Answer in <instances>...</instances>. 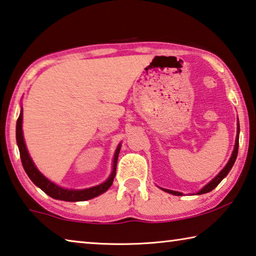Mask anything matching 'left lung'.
Segmentation results:
<instances>
[{"label": "left lung", "instance_id": "obj_1", "mask_svg": "<svg viewBox=\"0 0 256 256\" xmlns=\"http://www.w3.org/2000/svg\"><path fill=\"white\" fill-rule=\"evenodd\" d=\"M238 144H240V121H238L237 124V136H236V140H234V150L232 153V156H230L229 161L226 166L222 170L220 171L219 174H218L214 178H213L210 182L206 184L204 187L200 188V190L196 192L195 195H200V194H205V192H208L214 190V188L219 185L221 182V180H222L224 177H227V174H229V171L232 170V168L234 166V161H236V158H237V154H238ZM162 190H164L166 192H169V194H172L176 196H182V192H176V190H166V188H161Z\"/></svg>", "mask_w": 256, "mask_h": 256}]
</instances>
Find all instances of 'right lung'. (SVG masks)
I'll list each match as a JSON object with an SVG mask.
<instances>
[{
    "label": "right lung",
    "mask_w": 256,
    "mask_h": 256,
    "mask_svg": "<svg viewBox=\"0 0 256 256\" xmlns=\"http://www.w3.org/2000/svg\"><path fill=\"white\" fill-rule=\"evenodd\" d=\"M16 144H18V148L20 152V158H22V166L28 177L30 178L32 182L35 184L37 187H40L45 194L51 196L52 198L60 200H66V202H82V200H87L90 198H94L103 192H106L108 188L111 187L113 179L116 177V161H118V156L120 153L121 144L118 145L114 156H113L112 161V171L111 174L106 182L100 184L98 186L85 188V190H69V188H64L61 186L54 184L51 180L48 179L45 176L37 169V166L34 163L32 158H30L28 153L26 143L24 140V132H22V108L20 110L19 118L16 120Z\"/></svg>",
    "instance_id": "add662e5"
}]
</instances>
